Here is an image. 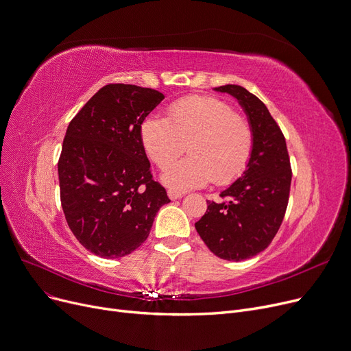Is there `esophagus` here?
<instances>
[{
	"mask_svg": "<svg viewBox=\"0 0 351 351\" xmlns=\"http://www.w3.org/2000/svg\"><path fill=\"white\" fill-rule=\"evenodd\" d=\"M168 196L171 200H176V199H180L183 196V193L176 192V191H168Z\"/></svg>",
	"mask_w": 351,
	"mask_h": 351,
	"instance_id": "obj_1",
	"label": "esophagus"
}]
</instances>
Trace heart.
<instances>
[{
  "mask_svg": "<svg viewBox=\"0 0 351 351\" xmlns=\"http://www.w3.org/2000/svg\"><path fill=\"white\" fill-rule=\"evenodd\" d=\"M146 154L160 168L189 145L190 158L160 173L165 186L176 192L206 186L212 180L226 185L241 175L252 151L247 119L212 97H189L169 108V121L147 117L141 125Z\"/></svg>",
  "mask_w": 351,
  "mask_h": 351,
  "instance_id": "obj_1",
  "label": "heart"
}]
</instances>
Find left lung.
Instances as JSON below:
<instances>
[{"instance_id": "obj_1", "label": "left lung", "mask_w": 351, "mask_h": 351, "mask_svg": "<svg viewBox=\"0 0 351 351\" xmlns=\"http://www.w3.org/2000/svg\"><path fill=\"white\" fill-rule=\"evenodd\" d=\"M242 106L252 129V151L245 172L208 200L195 223L209 250L220 259L241 262L263 252L278 233L289 202L291 171L285 136L266 105L241 85L213 88Z\"/></svg>"}]
</instances>
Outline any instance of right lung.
I'll return each instance as SVG.
<instances>
[{"mask_svg":"<svg viewBox=\"0 0 351 351\" xmlns=\"http://www.w3.org/2000/svg\"><path fill=\"white\" fill-rule=\"evenodd\" d=\"M165 98L128 84L101 88L66 129L58 162L64 215L78 242L104 259L132 253L169 204L152 179L141 125Z\"/></svg>","mask_w":351,"mask_h":351,"instance_id":"right-lung-1","label":"right lung"}]
</instances>
